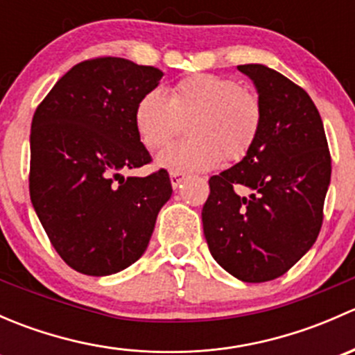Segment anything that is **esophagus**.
I'll list each match as a JSON object with an SVG mask.
<instances>
[{"mask_svg": "<svg viewBox=\"0 0 355 355\" xmlns=\"http://www.w3.org/2000/svg\"><path fill=\"white\" fill-rule=\"evenodd\" d=\"M185 178L184 173H170V182H171V187L178 189V185L182 184V180Z\"/></svg>", "mask_w": 355, "mask_h": 355, "instance_id": "obj_1", "label": "esophagus"}]
</instances>
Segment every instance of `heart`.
<instances>
[{
	"instance_id": "1",
	"label": "heart",
	"mask_w": 355,
	"mask_h": 355,
	"mask_svg": "<svg viewBox=\"0 0 355 355\" xmlns=\"http://www.w3.org/2000/svg\"><path fill=\"white\" fill-rule=\"evenodd\" d=\"M187 121L191 139L156 156L161 170L204 171L218 166L223 156L244 157L259 134L263 108L257 96L242 91L234 78L199 73L178 82L170 96L159 89L146 92L134 110L135 132L149 151L163 148Z\"/></svg>"
}]
</instances>
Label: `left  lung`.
I'll use <instances>...</instances> for the list:
<instances>
[{
    "label": "left lung",
    "instance_id": "8db88e82",
    "mask_svg": "<svg viewBox=\"0 0 355 355\" xmlns=\"http://www.w3.org/2000/svg\"><path fill=\"white\" fill-rule=\"evenodd\" d=\"M237 68L256 87L263 121L247 155L209 178L202 227L225 271L261 284L287 273L316 242L331 157L323 121L304 89L266 65Z\"/></svg>",
    "mask_w": 355,
    "mask_h": 355
}]
</instances>
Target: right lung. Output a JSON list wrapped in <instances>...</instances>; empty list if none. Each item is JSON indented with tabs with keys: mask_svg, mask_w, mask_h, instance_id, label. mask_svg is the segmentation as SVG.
<instances>
[{
	"mask_svg": "<svg viewBox=\"0 0 355 355\" xmlns=\"http://www.w3.org/2000/svg\"><path fill=\"white\" fill-rule=\"evenodd\" d=\"M161 77L125 58L89 60L70 68L35 110L32 206L56 252L78 273L108 277L134 264L171 198L166 170L123 175L151 161L134 110Z\"/></svg>",
	"mask_w": 355,
	"mask_h": 355,
	"instance_id": "add662e5",
	"label": "right lung"
}]
</instances>
